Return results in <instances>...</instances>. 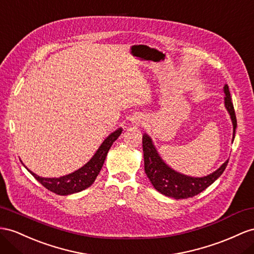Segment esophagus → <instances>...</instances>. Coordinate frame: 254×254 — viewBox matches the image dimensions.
I'll use <instances>...</instances> for the list:
<instances>
[{"label":"esophagus","mask_w":254,"mask_h":254,"mask_svg":"<svg viewBox=\"0 0 254 254\" xmlns=\"http://www.w3.org/2000/svg\"><path fill=\"white\" fill-rule=\"evenodd\" d=\"M131 121H132V123H135V125H140V123H142L144 122V119L141 118V117H139V116H137V117H133V118H131Z\"/></svg>","instance_id":"1"}]
</instances>
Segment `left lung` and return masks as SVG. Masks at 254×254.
<instances>
[{
  "label": "left lung",
  "mask_w": 254,
  "mask_h": 254,
  "mask_svg": "<svg viewBox=\"0 0 254 254\" xmlns=\"http://www.w3.org/2000/svg\"><path fill=\"white\" fill-rule=\"evenodd\" d=\"M223 91L225 94L224 106L229 112L233 123L232 141H234L237 127L235 110H234L231 93L227 84H224ZM142 150H144L145 173L154 187V189L161 194L165 195V196L173 197L175 199L193 197L198 193L203 192L206 188L212 185L222 175L227 163H229V160H226L217 171L207 175V176L191 177L178 173L168 166L160 157L150 136L146 133L142 135Z\"/></svg>",
  "instance_id": "obj_1"
}]
</instances>
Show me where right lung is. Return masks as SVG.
<instances>
[{
	"mask_svg": "<svg viewBox=\"0 0 254 254\" xmlns=\"http://www.w3.org/2000/svg\"><path fill=\"white\" fill-rule=\"evenodd\" d=\"M122 133V128L119 127L115 132L109 134L107 137L104 139L101 146L97 149L96 152L92 158L90 159L79 170L59 178H44L38 176V175L31 172L30 174L33 176L38 183L42 184L46 189L54 192L58 195H69L73 193L80 192L87 189L90 186H92L97 175L101 172L104 161L106 159L108 150L114 144V141L119 137Z\"/></svg>",
	"mask_w": 254,
	"mask_h": 254,
	"instance_id": "right-lung-1",
	"label": "right lung"
}]
</instances>
